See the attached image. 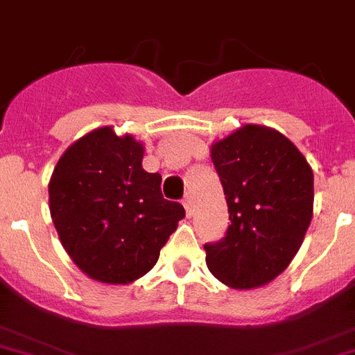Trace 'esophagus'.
I'll use <instances>...</instances> for the list:
<instances>
[{
    "mask_svg": "<svg viewBox=\"0 0 355 355\" xmlns=\"http://www.w3.org/2000/svg\"><path fill=\"white\" fill-rule=\"evenodd\" d=\"M183 207L187 210V216H192V198L190 196H184L183 198Z\"/></svg>",
    "mask_w": 355,
    "mask_h": 355,
    "instance_id": "1",
    "label": "esophagus"
}]
</instances>
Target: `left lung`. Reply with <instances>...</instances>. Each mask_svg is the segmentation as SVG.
<instances>
[{
  "instance_id": "8db88e82",
  "label": "left lung",
  "mask_w": 355,
  "mask_h": 355,
  "mask_svg": "<svg viewBox=\"0 0 355 355\" xmlns=\"http://www.w3.org/2000/svg\"><path fill=\"white\" fill-rule=\"evenodd\" d=\"M228 205L225 237L207 243L214 277L237 290L270 283L300 250L314 210V174L281 132L245 125L212 145Z\"/></svg>"
}]
</instances>
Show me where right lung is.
I'll return each instance as SVG.
<instances>
[{
    "label": "right lung",
    "mask_w": 355,
    "mask_h": 355,
    "mask_svg": "<svg viewBox=\"0 0 355 355\" xmlns=\"http://www.w3.org/2000/svg\"><path fill=\"white\" fill-rule=\"evenodd\" d=\"M143 145L101 127L60 157L51 183V216L61 245L89 277L110 285L139 279L157 263L181 203L161 194V175L143 171Z\"/></svg>",
    "instance_id": "obj_1"
}]
</instances>
